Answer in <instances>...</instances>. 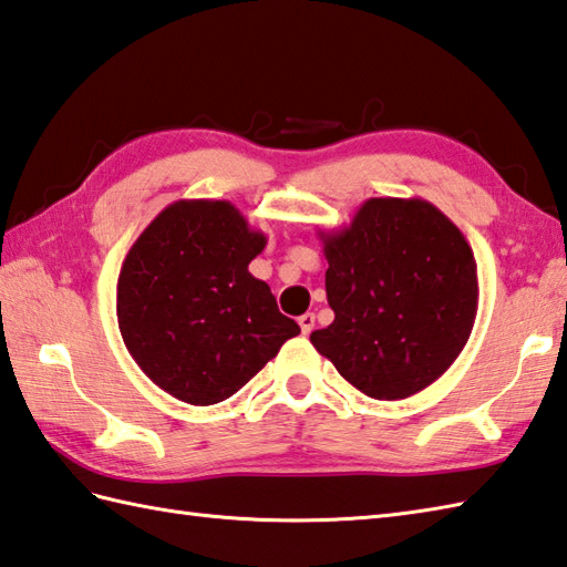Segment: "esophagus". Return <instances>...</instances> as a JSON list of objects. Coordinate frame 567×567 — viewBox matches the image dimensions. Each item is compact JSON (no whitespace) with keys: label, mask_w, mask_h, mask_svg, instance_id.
<instances>
[{"label":"esophagus","mask_w":567,"mask_h":567,"mask_svg":"<svg viewBox=\"0 0 567 567\" xmlns=\"http://www.w3.org/2000/svg\"><path fill=\"white\" fill-rule=\"evenodd\" d=\"M298 324H300V332L308 337L312 330H316V316H312V312H306V316L298 318Z\"/></svg>","instance_id":"obj_1"}]
</instances>
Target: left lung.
<instances>
[{
    "instance_id": "8db88e82",
    "label": "left lung",
    "mask_w": 567,
    "mask_h": 567,
    "mask_svg": "<svg viewBox=\"0 0 567 567\" xmlns=\"http://www.w3.org/2000/svg\"><path fill=\"white\" fill-rule=\"evenodd\" d=\"M334 322L310 334L344 379L402 400L442 375L468 342L477 267L463 233L424 198H369L339 230H320Z\"/></svg>"
}]
</instances>
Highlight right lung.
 <instances>
[{"label": "right lung", "instance_id": "1", "mask_svg": "<svg viewBox=\"0 0 567 567\" xmlns=\"http://www.w3.org/2000/svg\"><path fill=\"white\" fill-rule=\"evenodd\" d=\"M267 247L230 200H174L123 259L118 330L137 367L188 405L235 395L300 327L249 274Z\"/></svg>", "mask_w": 567, "mask_h": 567}]
</instances>
